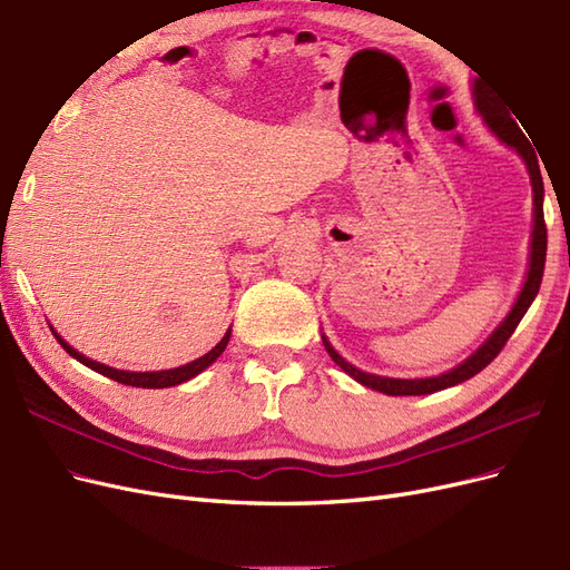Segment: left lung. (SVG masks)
<instances>
[{
    "label": "left lung",
    "instance_id": "8db88e82",
    "mask_svg": "<svg viewBox=\"0 0 570 570\" xmlns=\"http://www.w3.org/2000/svg\"><path fill=\"white\" fill-rule=\"evenodd\" d=\"M475 107L478 111L485 116V124L490 126V130L499 137V140L507 142L509 147H513L515 151L521 154L525 166H528V174L532 180V202H534V226H532V243H530V268H528V278L525 285L521 289L519 299H515L511 314L504 318V323L497 327V331L490 335V340L482 344V347L471 356L465 358L461 366L446 371L438 377H421V381H400V377H381V375H371L354 368L350 361H344L333 347L331 342L323 337L325 344V352L331 354V358L335 364L344 371L350 373L356 383L373 387L383 394L390 396H404V394H430V392H438L444 387H452L459 385L463 381H469L475 373H480L488 364L497 358V354L504 350V344L509 342V337L513 335L515 327H519L521 318L525 316L528 306L532 304V299L538 297L540 292V283H542V273H544V262H547V226H544V209H542V199H544V185H542V174H540V164H538V154H534L532 145L528 137L523 135V130L519 128V124L509 116V109H504V105H499L497 97L485 90L480 85V80H475Z\"/></svg>",
    "mask_w": 570,
    "mask_h": 570
}]
</instances>
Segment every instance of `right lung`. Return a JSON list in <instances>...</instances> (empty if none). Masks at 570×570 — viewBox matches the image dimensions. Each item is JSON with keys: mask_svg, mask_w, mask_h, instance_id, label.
Returning <instances> with one entry per match:
<instances>
[{"mask_svg": "<svg viewBox=\"0 0 570 570\" xmlns=\"http://www.w3.org/2000/svg\"><path fill=\"white\" fill-rule=\"evenodd\" d=\"M55 337L59 340L61 347L71 354L73 358H78L82 366H88L101 375L111 377V381L116 383H124V385H132V387H147V390H159V387H174V385H180L185 381H189V377H195L197 373H202L206 366H212L214 361L223 354V350H226V344L230 340V331L223 335V340L216 344V347L209 352L199 356L197 361H193V364H185V366H178V368H170V371H154V373H130V371H118V368H111V366H105V364H97V361L92 358H85L82 354H78L73 347H68V344L55 333Z\"/></svg>", "mask_w": 570, "mask_h": 570, "instance_id": "right-lung-1", "label": "right lung"}]
</instances>
